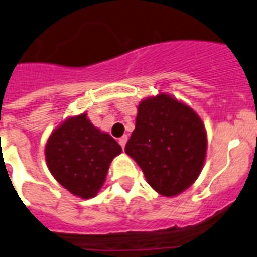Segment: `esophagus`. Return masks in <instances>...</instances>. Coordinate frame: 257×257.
I'll return each mask as SVG.
<instances>
[{"instance_id":"1","label":"esophagus","mask_w":257,"mask_h":257,"mask_svg":"<svg viewBox=\"0 0 257 257\" xmlns=\"http://www.w3.org/2000/svg\"><path fill=\"white\" fill-rule=\"evenodd\" d=\"M127 139H128V138H127V135H123L122 138H119V144H120V147H122V148H124V146H126Z\"/></svg>"}]
</instances>
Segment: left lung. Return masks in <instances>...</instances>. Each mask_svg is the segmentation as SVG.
Returning <instances> with one entry per match:
<instances>
[{
    "label": "left lung",
    "instance_id": "1",
    "mask_svg": "<svg viewBox=\"0 0 257 257\" xmlns=\"http://www.w3.org/2000/svg\"><path fill=\"white\" fill-rule=\"evenodd\" d=\"M207 144V131L196 111L173 96L159 93L138 105L135 130L124 152L137 161L156 192L172 197L200 175Z\"/></svg>",
    "mask_w": 257,
    "mask_h": 257
}]
</instances>
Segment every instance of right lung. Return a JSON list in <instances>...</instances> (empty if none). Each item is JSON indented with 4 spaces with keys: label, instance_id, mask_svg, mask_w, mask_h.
<instances>
[{
    "label": "right lung",
    "instance_id": "obj_1",
    "mask_svg": "<svg viewBox=\"0 0 257 257\" xmlns=\"http://www.w3.org/2000/svg\"><path fill=\"white\" fill-rule=\"evenodd\" d=\"M120 152L119 144L93 126L85 113L63 120L45 144V160L54 179L82 199L97 195L110 162Z\"/></svg>",
    "mask_w": 257,
    "mask_h": 257
}]
</instances>
